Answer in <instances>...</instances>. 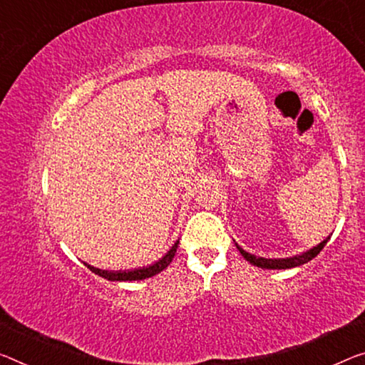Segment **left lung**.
Masks as SVG:
<instances>
[{
    "label": "left lung",
    "instance_id": "8db88e82",
    "mask_svg": "<svg viewBox=\"0 0 365 365\" xmlns=\"http://www.w3.org/2000/svg\"><path fill=\"white\" fill-rule=\"evenodd\" d=\"M328 240H329V237L327 240H323L319 245L313 246L312 250L305 251V253H302L299 256H292V257H284V259H266V257H259V256L256 257L255 255L246 253V251L243 248H240L238 245H237V248L241 253V256H243L246 261H250L253 266H257L261 269H290V267L302 266V264H305V262L312 261L313 257L319 255V251L324 248V245L328 243Z\"/></svg>",
    "mask_w": 365,
    "mask_h": 365
}]
</instances>
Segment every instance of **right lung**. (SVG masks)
I'll return each mask as SVG.
<instances>
[{
  "label": "right lung",
  "mask_w": 365,
  "mask_h": 365,
  "mask_svg": "<svg viewBox=\"0 0 365 365\" xmlns=\"http://www.w3.org/2000/svg\"><path fill=\"white\" fill-rule=\"evenodd\" d=\"M178 245H179V240L176 241L175 245H173V248L168 251V253L163 257H161L160 261H156L155 264H151L148 267L132 269V271H103V269H96V267L89 266V264H86V266L91 269L94 274H98V276L108 279V280H142V279L156 276V274L161 272L163 269L170 266V262L173 261V257H175V255H176Z\"/></svg>",
  "instance_id": "obj_1"
}]
</instances>
